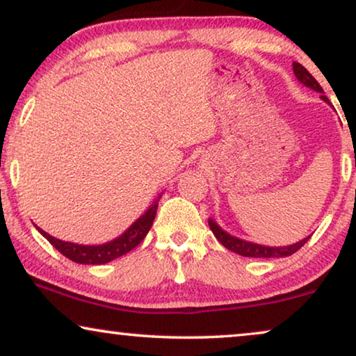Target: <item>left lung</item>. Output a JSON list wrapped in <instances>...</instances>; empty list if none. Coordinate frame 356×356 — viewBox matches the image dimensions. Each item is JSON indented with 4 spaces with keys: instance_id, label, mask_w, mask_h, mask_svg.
Segmentation results:
<instances>
[{
    "instance_id": "8db88e82",
    "label": "left lung",
    "mask_w": 356,
    "mask_h": 356,
    "mask_svg": "<svg viewBox=\"0 0 356 356\" xmlns=\"http://www.w3.org/2000/svg\"><path fill=\"white\" fill-rule=\"evenodd\" d=\"M293 72H295L296 79H298L301 84L309 87V89H313L314 92H319L321 99H323L325 104L330 105L329 99L324 95L323 87H321L319 82L309 74L308 70H306L305 66H301L300 63L295 61ZM209 227H211L213 235H216L217 240L220 241L222 245L227 248V250H230L233 252H236V254L245 256V257H262V259H274V257L291 256L293 252L298 251L306 241L309 240V236H306V238H303V240H300L298 243H293V245H290V246H264V245H257V243H251V241L241 240V238L230 235V233L223 230V228L218 225L216 220H212V218H209Z\"/></svg>"
}]
</instances>
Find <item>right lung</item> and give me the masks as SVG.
I'll use <instances>...</instances> for the list:
<instances>
[{"instance_id":"right-lung-1","label":"right lung","mask_w":356,"mask_h":356,"mask_svg":"<svg viewBox=\"0 0 356 356\" xmlns=\"http://www.w3.org/2000/svg\"><path fill=\"white\" fill-rule=\"evenodd\" d=\"M160 197H162V194H159L157 199L152 202V206H149L147 211H145L143 216H140L138 220L128 228V230L121 233V235L118 238H115V240L104 243V245H77V243L63 241V240H58L55 236L48 235L47 232H43L42 228H38L37 225L35 227L37 230L40 232L42 235L45 236L63 256L67 257V259L74 261L77 264H92V266L106 264V262L113 261L116 257H121L123 254H126V252L134 250V248L144 240L154 223Z\"/></svg>"}]
</instances>
